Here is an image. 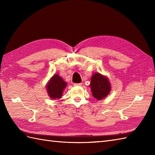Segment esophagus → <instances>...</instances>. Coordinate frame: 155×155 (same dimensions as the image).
<instances>
[{
	"label": "esophagus",
	"mask_w": 155,
	"mask_h": 155,
	"mask_svg": "<svg viewBox=\"0 0 155 155\" xmlns=\"http://www.w3.org/2000/svg\"><path fill=\"white\" fill-rule=\"evenodd\" d=\"M73 85L74 86H81L82 84L81 83H74Z\"/></svg>",
	"instance_id": "34e87169"
}]
</instances>
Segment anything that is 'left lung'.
I'll return each mask as SVG.
<instances>
[{
  "label": "left lung",
  "mask_w": 155,
  "mask_h": 155,
  "mask_svg": "<svg viewBox=\"0 0 155 155\" xmlns=\"http://www.w3.org/2000/svg\"><path fill=\"white\" fill-rule=\"evenodd\" d=\"M90 85L92 94L97 100H101L106 97L111 89L108 78L98 72L92 76Z\"/></svg>",
  "instance_id": "8db88e82"
}]
</instances>
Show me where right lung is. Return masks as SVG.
<instances>
[{"label": "right lung", "instance_id": "obj_1", "mask_svg": "<svg viewBox=\"0 0 155 155\" xmlns=\"http://www.w3.org/2000/svg\"><path fill=\"white\" fill-rule=\"evenodd\" d=\"M67 83L58 74H54L47 85V90L48 96L52 99L61 98L62 92L67 87Z\"/></svg>", "mask_w": 155, "mask_h": 155}]
</instances>
